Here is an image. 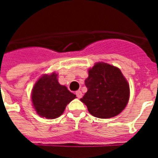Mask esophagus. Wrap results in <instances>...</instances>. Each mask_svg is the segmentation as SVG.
<instances>
[{
    "label": "esophagus",
    "mask_w": 158,
    "mask_h": 158,
    "mask_svg": "<svg viewBox=\"0 0 158 158\" xmlns=\"http://www.w3.org/2000/svg\"><path fill=\"white\" fill-rule=\"evenodd\" d=\"M76 95L77 96V98H81V96H82V93L81 92V90H77V91L76 92Z\"/></svg>",
    "instance_id": "obj_1"
}]
</instances>
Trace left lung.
I'll return each instance as SVG.
<instances>
[{
    "label": "left lung",
    "mask_w": 158,
    "mask_h": 158,
    "mask_svg": "<svg viewBox=\"0 0 158 158\" xmlns=\"http://www.w3.org/2000/svg\"><path fill=\"white\" fill-rule=\"evenodd\" d=\"M88 91L81 99L89 113L97 118H111L125 108L129 100L130 88L120 69L104 62L89 69L85 81Z\"/></svg>",
    "instance_id": "1"
}]
</instances>
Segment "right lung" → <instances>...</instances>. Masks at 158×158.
<instances>
[{
	"instance_id": "add662e5",
	"label": "right lung",
	"mask_w": 158,
	"mask_h": 158,
	"mask_svg": "<svg viewBox=\"0 0 158 158\" xmlns=\"http://www.w3.org/2000/svg\"><path fill=\"white\" fill-rule=\"evenodd\" d=\"M57 73L44 75L40 78L32 89L31 100L37 114L47 118H55L62 115L69 102L76 95L61 85Z\"/></svg>"
}]
</instances>
